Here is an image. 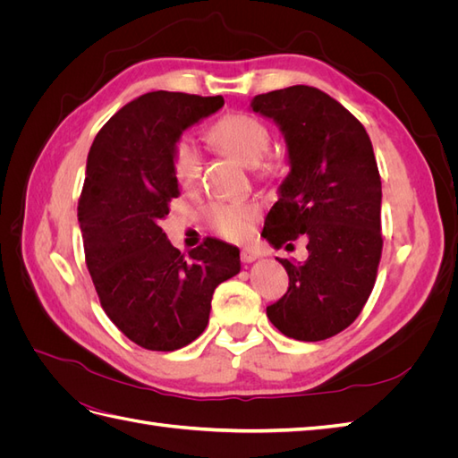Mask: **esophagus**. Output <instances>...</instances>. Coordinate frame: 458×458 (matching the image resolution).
Returning <instances> with one entry per match:
<instances>
[{"instance_id":"obj_1","label":"esophagus","mask_w":458,"mask_h":458,"mask_svg":"<svg viewBox=\"0 0 458 458\" xmlns=\"http://www.w3.org/2000/svg\"><path fill=\"white\" fill-rule=\"evenodd\" d=\"M259 256H261V254H259L258 248H252V246H246V248H242V250H241V259H242L244 263H252V261H256Z\"/></svg>"}]
</instances>
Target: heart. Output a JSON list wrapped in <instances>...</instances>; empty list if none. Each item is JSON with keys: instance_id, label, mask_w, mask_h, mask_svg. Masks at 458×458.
I'll list each match as a JSON object with an SVG mask.
<instances>
[{"instance_id": "1", "label": "heart", "mask_w": 458, "mask_h": 458, "mask_svg": "<svg viewBox=\"0 0 458 458\" xmlns=\"http://www.w3.org/2000/svg\"><path fill=\"white\" fill-rule=\"evenodd\" d=\"M208 137L227 155L246 165H254L261 174L275 170V160L267 155L271 145L269 128L252 114L229 113L217 118ZM202 152L191 137H179L172 148V172L179 187L187 191L197 189L202 179ZM256 204L246 200L214 202L208 208L212 227L227 239H237L250 225L256 216Z\"/></svg>"}]
</instances>
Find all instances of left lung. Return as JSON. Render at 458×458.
Returning <instances> with one entry per match:
<instances>
[{"instance_id":"obj_1","label":"left lung","mask_w":458,"mask_h":458,"mask_svg":"<svg viewBox=\"0 0 458 458\" xmlns=\"http://www.w3.org/2000/svg\"><path fill=\"white\" fill-rule=\"evenodd\" d=\"M252 108L279 123L290 160L261 237L281 248L303 234L310 252L303 263L279 258L288 290L267 317L288 338L327 340L355 321L377 283L382 183L370 137L348 108L311 86L256 95Z\"/></svg>"}]
</instances>
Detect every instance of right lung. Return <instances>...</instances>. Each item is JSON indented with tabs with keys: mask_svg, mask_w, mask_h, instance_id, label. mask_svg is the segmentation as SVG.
<instances>
[{
	"mask_svg": "<svg viewBox=\"0 0 458 458\" xmlns=\"http://www.w3.org/2000/svg\"><path fill=\"white\" fill-rule=\"evenodd\" d=\"M221 106V95L145 93L122 106L89 148L78 200L86 266L110 321L150 352L197 340L216 286L241 271L237 246L206 239L185 256L158 225L179 197L174 143Z\"/></svg>",
	"mask_w": 458,
	"mask_h": 458,
	"instance_id": "obj_1",
	"label": "right lung"
}]
</instances>
